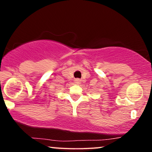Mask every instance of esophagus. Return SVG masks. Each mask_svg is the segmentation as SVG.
Returning a JSON list of instances; mask_svg holds the SVG:
<instances>
[{
  "instance_id": "obj_1",
  "label": "esophagus",
  "mask_w": 152,
  "mask_h": 152,
  "mask_svg": "<svg viewBox=\"0 0 152 152\" xmlns=\"http://www.w3.org/2000/svg\"><path fill=\"white\" fill-rule=\"evenodd\" d=\"M80 80L79 79H76L75 80V83H76V84H78V83H80Z\"/></svg>"
}]
</instances>
